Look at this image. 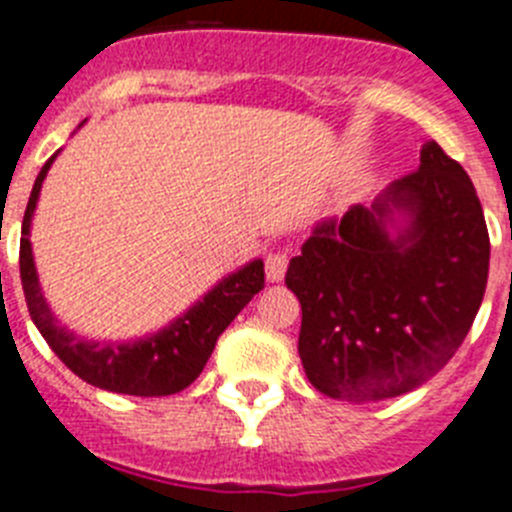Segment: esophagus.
I'll return each instance as SVG.
<instances>
[{"label":"esophagus","instance_id":"esophagus-1","mask_svg":"<svg viewBox=\"0 0 512 512\" xmlns=\"http://www.w3.org/2000/svg\"><path fill=\"white\" fill-rule=\"evenodd\" d=\"M285 270H288V255H285V252H273V255H267L265 275L270 283H280V280L285 278Z\"/></svg>","mask_w":512,"mask_h":512}]
</instances>
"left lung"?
I'll return each instance as SVG.
<instances>
[{"instance_id":"left-lung-1","label":"left lung","mask_w":512,"mask_h":512,"mask_svg":"<svg viewBox=\"0 0 512 512\" xmlns=\"http://www.w3.org/2000/svg\"><path fill=\"white\" fill-rule=\"evenodd\" d=\"M490 237L472 181L434 140L421 165L342 222L313 224L285 273L298 354L319 393L349 403L418 388L454 357L485 296Z\"/></svg>"}]
</instances>
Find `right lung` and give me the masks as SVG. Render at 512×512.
<instances>
[{
  "label": "right lung",
  "instance_id": "right-lung-1",
  "mask_svg": "<svg viewBox=\"0 0 512 512\" xmlns=\"http://www.w3.org/2000/svg\"><path fill=\"white\" fill-rule=\"evenodd\" d=\"M84 122L78 124V130L84 127ZM58 155L61 150L50 155L48 163L40 168L30 201H27L25 219H22L20 278L32 324L38 326L48 347L58 354L63 365L94 388L122 395H142V398L181 393L201 375L222 331L252 301V296L262 290L265 265L257 257V260L237 267L234 273L224 275L181 316L168 321L163 329L153 331V334L124 339V342L122 339L114 342V339L76 334L66 324H61V319L45 301L30 242L32 216L38 209L40 188H43L50 165L55 163Z\"/></svg>",
  "mask_w": 512,
  "mask_h": 512
}]
</instances>
